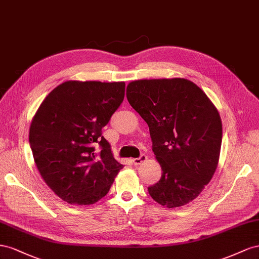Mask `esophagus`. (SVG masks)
<instances>
[{"instance_id":"obj_1","label":"esophagus","mask_w":259,"mask_h":259,"mask_svg":"<svg viewBox=\"0 0 259 259\" xmlns=\"http://www.w3.org/2000/svg\"><path fill=\"white\" fill-rule=\"evenodd\" d=\"M147 159V156L145 154H142V155H140V156L138 157V158H134L132 159V162H134V164L137 166V165H140V164H142L143 161H145Z\"/></svg>"}]
</instances>
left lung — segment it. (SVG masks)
Segmentation results:
<instances>
[{
	"label": "left lung",
	"instance_id": "left-lung-1",
	"mask_svg": "<svg viewBox=\"0 0 259 259\" xmlns=\"http://www.w3.org/2000/svg\"><path fill=\"white\" fill-rule=\"evenodd\" d=\"M127 99L149 125L161 167L160 180L147 189L151 197L168 208L193 201L218 165L223 124L217 108L183 78L132 81Z\"/></svg>",
	"mask_w": 259,
	"mask_h": 259
}]
</instances>
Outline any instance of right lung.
<instances>
[{"label": "right lung", "mask_w": 259, "mask_h": 259, "mask_svg": "<svg viewBox=\"0 0 259 259\" xmlns=\"http://www.w3.org/2000/svg\"><path fill=\"white\" fill-rule=\"evenodd\" d=\"M124 82L66 81L42 102L29 143L48 186L69 204L91 205L104 197L123 167L103 127L124 99ZM99 146L100 153L95 152Z\"/></svg>", "instance_id": "add662e5"}]
</instances>
